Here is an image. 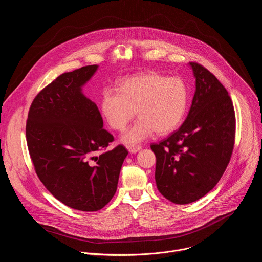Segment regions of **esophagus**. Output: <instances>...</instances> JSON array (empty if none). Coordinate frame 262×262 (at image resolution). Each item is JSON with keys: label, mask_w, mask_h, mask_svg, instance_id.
I'll use <instances>...</instances> for the list:
<instances>
[{"label": "esophagus", "mask_w": 262, "mask_h": 262, "mask_svg": "<svg viewBox=\"0 0 262 262\" xmlns=\"http://www.w3.org/2000/svg\"><path fill=\"white\" fill-rule=\"evenodd\" d=\"M127 148H128V150H129V152H131V154H135V152H137L138 150H140L141 149V146H134V145H130V146H127Z\"/></svg>", "instance_id": "esophagus-1"}]
</instances>
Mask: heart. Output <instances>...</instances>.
Returning a JSON list of instances; mask_svg holds the SVG:
<instances>
[{
  "mask_svg": "<svg viewBox=\"0 0 262 262\" xmlns=\"http://www.w3.org/2000/svg\"><path fill=\"white\" fill-rule=\"evenodd\" d=\"M188 101L189 91L181 78L151 73L123 80L119 92L104 90L100 111L117 131H124L137 111L139 120L121 137L123 143L134 145L155 132L165 135L176 130L184 120Z\"/></svg>",
  "mask_w": 262,
  "mask_h": 262,
  "instance_id": "1",
  "label": "heart"
}]
</instances>
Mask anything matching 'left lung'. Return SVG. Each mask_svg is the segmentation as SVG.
Segmentation results:
<instances>
[{
	"mask_svg": "<svg viewBox=\"0 0 262 262\" xmlns=\"http://www.w3.org/2000/svg\"><path fill=\"white\" fill-rule=\"evenodd\" d=\"M195 93L188 117L169 137L150 148L159 192L177 204L194 202L220 181L232 154L235 116L222 83L207 69L189 63Z\"/></svg>",
	"mask_w": 262,
	"mask_h": 262,
	"instance_id": "obj_1",
	"label": "left lung"
}]
</instances>
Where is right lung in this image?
<instances>
[{
  "label": "right lung",
  "instance_id": "obj_1",
  "mask_svg": "<svg viewBox=\"0 0 262 262\" xmlns=\"http://www.w3.org/2000/svg\"><path fill=\"white\" fill-rule=\"evenodd\" d=\"M98 65L60 75L30 107L26 135L36 173L58 200L74 210L96 212L114 197L128 150L106 148L114 136L103 129L96 104L82 92Z\"/></svg>",
  "mask_w": 262,
  "mask_h": 262
}]
</instances>
